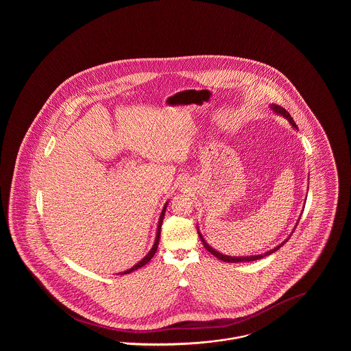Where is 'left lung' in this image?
Returning a JSON list of instances; mask_svg holds the SVG:
<instances>
[{
  "label": "left lung",
  "instance_id": "1",
  "mask_svg": "<svg viewBox=\"0 0 351 351\" xmlns=\"http://www.w3.org/2000/svg\"><path fill=\"white\" fill-rule=\"evenodd\" d=\"M271 108H272V110H275L278 114H282L283 117L287 118L288 121H289V123L295 128V129H298V125L295 123V121H293V118L289 116V113L282 108V106H279V105H271ZM199 237H200L201 242H202V245H204V247L206 249V250L209 251L210 254H213L216 258L218 259H221V261H223V262H229V263H238V262H251V261H258V259H261V258H263V256H267L269 254H272V252H275L276 250H279L282 246H283L284 243L288 241V238L284 241L283 243H280L279 246H276L275 249H272V250L267 251V252H265V254H261V255H254V256H237V258H234V256H228V255H223V254H221V252H218L217 250H215L213 247H210L206 242H205V239L202 238V235H201L200 232H199Z\"/></svg>",
  "mask_w": 351,
  "mask_h": 351
}]
</instances>
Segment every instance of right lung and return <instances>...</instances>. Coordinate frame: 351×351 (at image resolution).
Segmentation results:
<instances>
[{
	"label": "right lung",
	"instance_id": "right-lung-1",
	"mask_svg": "<svg viewBox=\"0 0 351 351\" xmlns=\"http://www.w3.org/2000/svg\"><path fill=\"white\" fill-rule=\"evenodd\" d=\"M168 202H166V205H165V208H163V210H162V213H160V218H159V223H158V232H156V238H155V242H154V246L151 247L150 252L142 259V261H139L135 266L130 268V269H128V271H125V272H122V274H130V272H133L135 269H138L139 267H142V266H145L146 263H149L151 259H152V256L155 255V252L158 250V245H159V238H160V229H162V222H163V218H165V213H166V208H167Z\"/></svg>",
	"mask_w": 351,
	"mask_h": 351
}]
</instances>
